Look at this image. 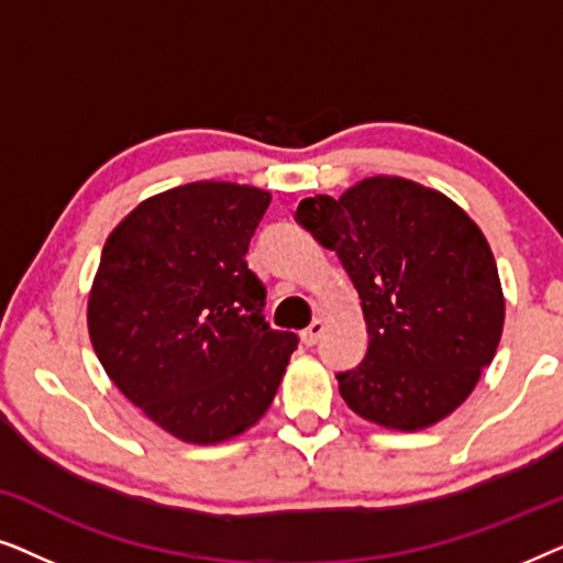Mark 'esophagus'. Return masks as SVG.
<instances>
[{
    "instance_id": "obj_1",
    "label": "esophagus",
    "mask_w": 563,
    "mask_h": 563,
    "mask_svg": "<svg viewBox=\"0 0 563 563\" xmlns=\"http://www.w3.org/2000/svg\"><path fill=\"white\" fill-rule=\"evenodd\" d=\"M322 333H325V320L314 318V320L310 322V328L302 330V343H305V345H314V343L320 341Z\"/></svg>"
}]
</instances>
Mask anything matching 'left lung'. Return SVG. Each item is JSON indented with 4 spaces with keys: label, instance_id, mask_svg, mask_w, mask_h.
I'll return each instance as SVG.
<instances>
[{
    "label": "left lung",
    "instance_id": "obj_1",
    "mask_svg": "<svg viewBox=\"0 0 563 563\" xmlns=\"http://www.w3.org/2000/svg\"><path fill=\"white\" fill-rule=\"evenodd\" d=\"M297 222L338 253L364 310L366 356L338 374L345 405L402 433L449 418L492 364L505 325L479 225L441 191L384 174L338 199H302Z\"/></svg>",
    "mask_w": 563,
    "mask_h": 563
}]
</instances>
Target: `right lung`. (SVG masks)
<instances>
[{"instance_id": "obj_1", "label": "right lung", "mask_w": 563, "mask_h": 563, "mask_svg": "<svg viewBox=\"0 0 563 563\" xmlns=\"http://www.w3.org/2000/svg\"><path fill=\"white\" fill-rule=\"evenodd\" d=\"M272 195L191 181L143 199L107 238L87 325L99 364L184 443L241 435L272 407L297 335L266 325L245 253Z\"/></svg>"}]
</instances>
